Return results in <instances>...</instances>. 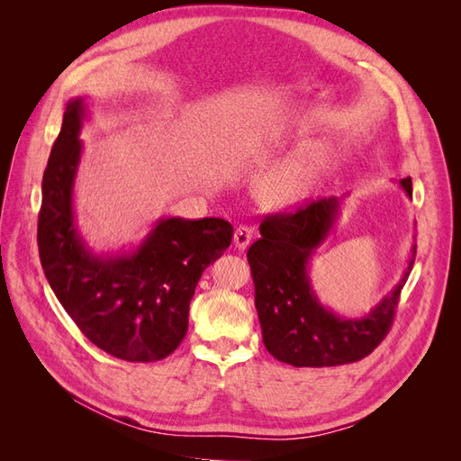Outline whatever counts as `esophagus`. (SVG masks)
Instances as JSON below:
<instances>
[{
    "mask_svg": "<svg viewBox=\"0 0 461 461\" xmlns=\"http://www.w3.org/2000/svg\"><path fill=\"white\" fill-rule=\"evenodd\" d=\"M252 236H254V230L246 227V225H240L239 229L234 230V246L239 249H244L248 248V244L252 242Z\"/></svg>",
    "mask_w": 461,
    "mask_h": 461,
    "instance_id": "esophagus-1",
    "label": "esophagus"
}]
</instances>
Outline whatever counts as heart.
I'll list each match as a JSON object with an SVG mask.
<instances>
[{"label": "heart", "mask_w": 461, "mask_h": 461, "mask_svg": "<svg viewBox=\"0 0 461 461\" xmlns=\"http://www.w3.org/2000/svg\"><path fill=\"white\" fill-rule=\"evenodd\" d=\"M325 149L308 144L259 176L258 200L269 209H290L305 200L325 167Z\"/></svg>", "instance_id": "b5f03b06"}]
</instances>
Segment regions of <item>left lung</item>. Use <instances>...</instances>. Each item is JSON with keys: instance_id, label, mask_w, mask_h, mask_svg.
I'll use <instances>...</instances> for the list:
<instances>
[{"instance_id": "left-lung-1", "label": "left lung", "mask_w": 461, "mask_h": 461, "mask_svg": "<svg viewBox=\"0 0 461 461\" xmlns=\"http://www.w3.org/2000/svg\"><path fill=\"white\" fill-rule=\"evenodd\" d=\"M400 185L411 196V178L400 180ZM337 215V198H321L298 205L294 212L267 215L259 225L261 239L248 249L263 344L283 364H354L369 356L393 327L400 292L415 261V246L402 281L369 315L339 317L319 303L308 275L313 249L327 239Z\"/></svg>"}]
</instances>
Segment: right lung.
I'll return each instance as SVG.
<instances>
[{
    "label": "right lung",
    "mask_w": 461,
    "mask_h": 461,
    "mask_svg": "<svg viewBox=\"0 0 461 461\" xmlns=\"http://www.w3.org/2000/svg\"><path fill=\"white\" fill-rule=\"evenodd\" d=\"M85 115L82 97L67 104L41 180V269L92 344L119 359L151 364L183 342L194 290L207 265L230 246L232 227L219 217L159 219L136 252L94 256L80 239L73 213Z\"/></svg>",
    "instance_id": "1"
}]
</instances>
